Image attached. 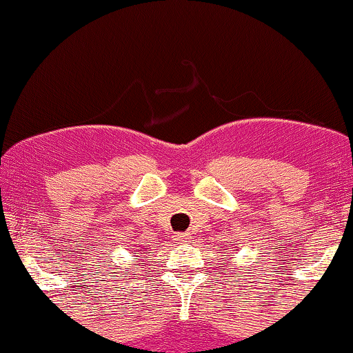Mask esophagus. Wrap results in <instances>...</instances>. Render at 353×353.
Listing matches in <instances>:
<instances>
[{
	"instance_id": "esophagus-1",
	"label": "esophagus",
	"mask_w": 353,
	"mask_h": 353,
	"mask_svg": "<svg viewBox=\"0 0 353 353\" xmlns=\"http://www.w3.org/2000/svg\"><path fill=\"white\" fill-rule=\"evenodd\" d=\"M189 237H190V234L179 232V234H176V236H174V241H176L177 244H184V242L189 241Z\"/></svg>"
}]
</instances>
